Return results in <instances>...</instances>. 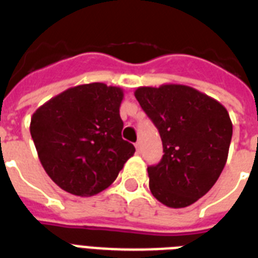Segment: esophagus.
<instances>
[{"label":"esophagus","mask_w":258,"mask_h":258,"mask_svg":"<svg viewBox=\"0 0 258 258\" xmlns=\"http://www.w3.org/2000/svg\"><path fill=\"white\" fill-rule=\"evenodd\" d=\"M135 149H137V153H138V154H141V153H142V145H141V142H137V143H135Z\"/></svg>","instance_id":"obj_1"}]
</instances>
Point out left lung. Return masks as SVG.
<instances>
[{
	"label": "left lung",
	"mask_w": 258,
	"mask_h": 258,
	"mask_svg": "<svg viewBox=\"0 0 258 258\" xmlns=\"http://www.w3.org/2000/svg\"><path fill=\"white\" fill-rule=\"evenodd\" d=\"M134 95L159 131L165 153L147 169L150 190L167 208L190 206L214 186L228 161V109L183 84L139 87Z\"/></svg>",
	"instance_id": "obj_1"
}]
</instances>
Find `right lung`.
I'll return each instance as SVG.
<instances>
[{
    "label": "right lung",
    "mask_w": 258,
    "mask_h": 258,
    "mask_svg": "<svg viewBox=\"0 0 258 258\" xmlns=\"http://www.w3.org/2000/svg\"><path fill=\"white\" fill-rule=\"evenodd\" d=\"M120 87H72L38 107L30 135L50 179L74 196L91 197L116 179L135 147L121 139Z\"/></svg>",
    "instance_id": "right-lung-1"
}]
</instances>
